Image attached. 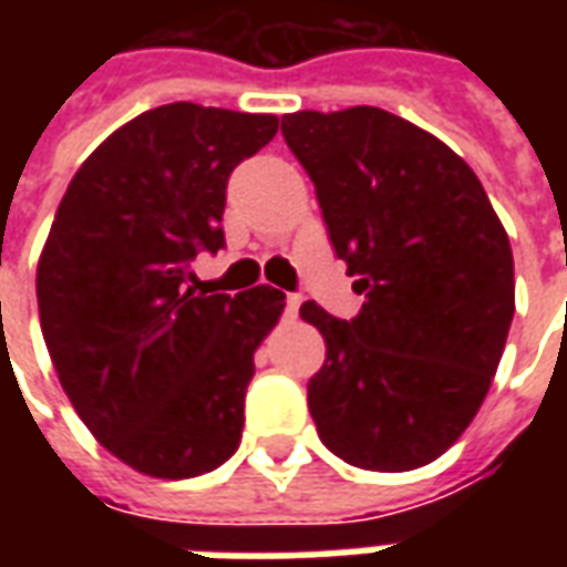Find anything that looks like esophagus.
Masks as SVG:
<instances>
[{
    "mask_svg": "<svg viewBox=\"0 0 567 567\" xmlns=\"http://www.w3.org/2000/svg\"><path fill=\"white\" fill-rule=\"evenodd\" d=\"M297 309H300V297L288 295V300H285V316H288V319H295Z\"/></svg>",
    "mask_w": 567,
    "mask_h": 567,
    "instance_id": "1",
    "label": "esophagus"
}]
</instances>
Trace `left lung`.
I'll use <instances>...</instances> for the list:
<instances>
[{
    "instance_id": "left-lung-1",
    "label": "left lung",
    "mask_w": 567,
    "mask_h": 567,
    "mask_svg": "<svg viewBox=\"0 0 567 567\" xmlns=\"http://www.w3.org/2000/svg\"><path fill=\"white\" fill-rule=\"evenodd\" d=\"M282 136L368 297L352 321L300 307L328 346L307 392L321 443L364 471L431 464L474 422L504 355L516 309L507 230L474 169L392 112H295Z\"/></svg>"
}]
</instances>
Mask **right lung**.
I'll return each mask as SVG.
<instances>
[{
    "mask_svg": "<svg viewBox=\"0 0 567 567\" xmlns=\"http://www.w3.org/2000/svg\"><path fill=\"white\" fill-rule=\"evenodd\" d=\"M276 130V115L197 103L142 112L81 163L44 239L35 295L60 385L145 476L209 474L239 446L255 352L285 295L197 291L190 260L224 246L227 175Z\"/></svg>",
    "mask_w": 567,
    "mask_h": 567,
    "instance_id": "1",
    "label": "right lung"
}]
</instances>
